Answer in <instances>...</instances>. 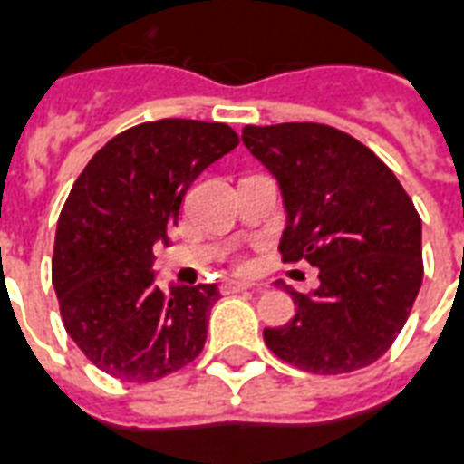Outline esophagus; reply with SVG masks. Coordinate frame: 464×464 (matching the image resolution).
Segmentation results:
<instances>
[{"instance_id":"obj_1","label":"esophagus","mask_w":464,"mask_h":464,"mask_svg":"<svg viewBox=\"0 0 464 464\" xmlns=\"http://www.w3.org/2000/svg\"><path fill=\"white\" fill-rule=\"evenodd\" d=\"M249 288H254V284H249V281L227 278V281L222 284V294H239V291H249Z\"/></svg>"}]
</instances>
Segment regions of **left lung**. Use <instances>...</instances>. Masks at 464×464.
Returning <instances> with one entry per match:
<instances>
[{
  "instance_id": "left-lung-1",
  "label": "left lung",
  "mask_w": 464,
  "mask_h": 464,
  "mask_svg": "<svg viewBox=\"0 0 464 464\" xmlns=\"http://www.w3.org/2000/svg\"><path fill=\"white\" fill-rule=\"evenodd\" d=\"M242 141L276 179L285 210L278 252L318 266L311 295L291 294L295 315L264 327L278 360L313 374L377 362L409 318L423 281L420 218L377 153L315 121L245 127Z\"/></svg>"
}]
</instances>
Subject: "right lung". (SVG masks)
<instances>
[{
  "label": "right lung",
  "instance_id": "obj_1",
  "mask_svg": "<svg viewBox=\"0 0 464 464\" xmlns=\"http://www.w3.org/2000/svg\"><path fill=\"white\" fill-rule=\"evenodd\" d=\"M237 141L219 121H144L110 139L72 183L51 276L68 335L104 374L156 382L203 350L219 288H161L153 245H169L190 183Z\"/></svg>",
  "mask_w": 464,
  "mask_h": 464
}]
</instances>
